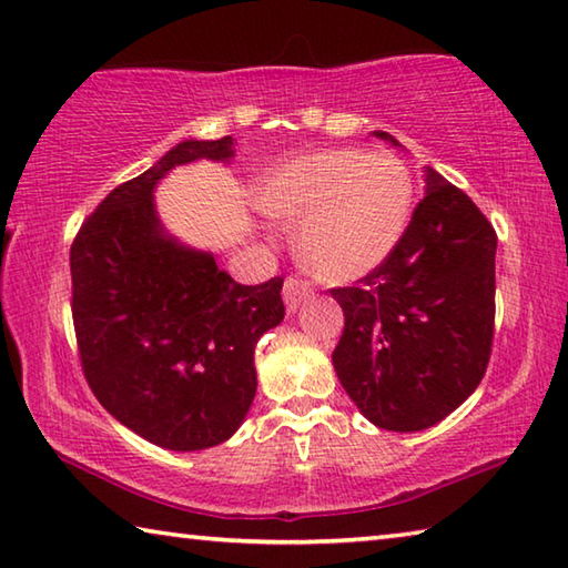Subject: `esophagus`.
<instances>
[{"mask_svg": "<svg viewBox=\"0 0 568 568\" xmlns=\"http://www.w3.org/2000/svg\"><path fill=\"white\" fill-rule=\"evenodd\" d=\"M308 294H312V286H308L306 282H302V280H296V276H286L282 296H284V304H286V312L288 314H294L296 308H298V304H302Z\"/></svg>", "mask_w": 568, "mask_h": 568, "instance_id": "34e87169", "label": "esophagus"}]
</instances>
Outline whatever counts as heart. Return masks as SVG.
Returning <instances> with one entry per match:
<instances>
[{"instance_id":"heart-1","label":"heart","mask_w":568,"mask_h":568,"mask_svg":"<svg viewBox=\"0 0 568 568\" xmlns=\"http://www.w3.org/2000/svg\"><path fill=\"white\" fill-rule=\"evenodd\" d=\"M262 210L302 222L298 260L321 280L353 282L398 247L413 217L415 180L390 153L336 148L286 160L264 180Z\"/></svg>"}]
</instances>
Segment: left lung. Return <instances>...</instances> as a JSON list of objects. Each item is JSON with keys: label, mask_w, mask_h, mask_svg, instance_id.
I'll use <instances>...</instances> for the list:
<instances>
[{"label": "left lung", "mask_w": 568, "mask_h": 568, "mask_svg": "<svg viewBox=\"0 0 568 568\" xmlns=\"http://www.w3.org/2000/svg\"><path fill=\"white\" fill-rule=\"evenodd\" d=\"M495 252L475 202L425 168V197L395 252L358 284L331 288L344 308L336 376L373 425L425 430L475 393L495 336Z\"/></svg>", "instance_id": "1"}]
</instances>
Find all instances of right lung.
Instances as JSON below:
<instances>
[{"label":"right lung","mask_w":568,"mask_h":568,"mask_svg":"<svg viewBox=\"0 0 568 568\" xmlns=\"http://www.w3.org/2000/svg\"><path fill=\"white\" fill-rule=\"evenodd\" d=\"M232 155L230 135L178 143L111 190L71 244L83 376L118 423L165 450H205L234 435L256 393V341L284 318L282 276L237 284L158 220L153 190L168 170Z\"/></svg>","instance_id":"obj_1"}]
</instances>
